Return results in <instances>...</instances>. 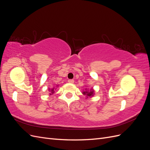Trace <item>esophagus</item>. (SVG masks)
I'll use <instances>...</instances> for the list:
<instances>
[{"mask_svg":"<svg viewBox=\"0 0 150 150\" xmlns=\"http://www.w3.org/2000/svg\"><path fill=\"white\" fill-rule=\"evenodd\" d=\"M68 82H69V83H74V79H69L68 80Z\"/></svg>","mask_w":150,"mask_h":150,"instance_id":"obj_1","label":"esophagus"}]
</instances>
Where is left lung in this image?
Instances as JSON below:
<instances>
[{"instance_id":"1","label":"left lung","mask_w":150,"mask_h":150,"mask_svg":"<svg viewBox=\"0 0 150 150\" xmlns=\"http://www.w3.org/2000/svg\"><path fill=\"white\" fill-rule=\"evenodd\" d=\"M94 91L93 89H91L90 91H87L86 89L85 91H83V94L84 95H86V96H87V98H88V97H92L94 95Z\"/></svg>"}]
</instances>
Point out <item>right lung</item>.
<instances>
[{
  "mask_svg": "<svg viewBox=\"0 0 150 150\" xmlns=\"http://www.w3.org/2000/svg\"><path fill=\"white\" fill-rule=\"evenodd\" d=\"M49 91H50V92H51V93H50V95H51V94H53V93H54V88H52V89H49Z\"/></svg>",
  "mask_w": 150,
  "mask_h": 150,
  "instance_id": "add662e5",
  "label": "right lung"
}]
</instances>
